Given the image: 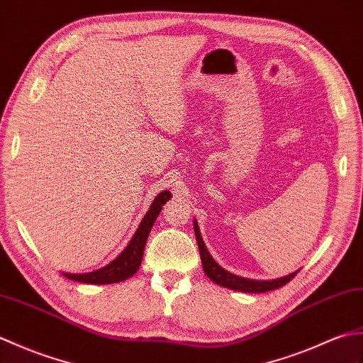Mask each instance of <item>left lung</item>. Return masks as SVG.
I'll return each mask as SVG.
<instances>
[{"label": "left lung", "mask_w": 363, "mask_h": 363, "mask_svg": "<svg viewBox=\"0 0 363 363\" xmlns=\"http://www.w3.org/2000/svg\"><path fill=\"white\" fill-rule=\"evenodd\" d=\"M194 231H196V239H197V245H199V252H200V259H202L205 275L209 279H211L213 283L219 284L222 287L231 289V291L247 292V294H264V292L275 291V289L286 286L289 281H291L298 273V270H296V272L291 273V275L272 279V281H257V279H248V278L233 275V273L222 269L220 265L213 259V256L209 255L208 248H206L203 239H202V235H200L199 223H197L196 219H194Z\"/></svg>", "instance_id": "left-lung-1"}]
</instances>
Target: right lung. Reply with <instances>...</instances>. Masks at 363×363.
<instances>
[{
	"label": "right lung",
	"instance_id": "1",
	"mask_svg": "<svg viewBox=\"0 0 363 363\" xmlns=\"http://www.w3.org/2000/svg\"><path fill=\"white\" fill-rule=\"evenodd\" d=\"M169 199H171V192H160L154 202H152L149 211L144 216V219L141 220L138 230H136L133 238L130 239V242H128L124 252L116 259L99 270L90 273H63V277L84 284H113L133 277L141 265L144 247H146V240L152 230V225L157 220L161 208H163Z\"/></svg>",
	"mask_w": 363,
	"mask_h": 363
}]
</instances>
